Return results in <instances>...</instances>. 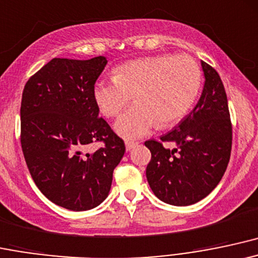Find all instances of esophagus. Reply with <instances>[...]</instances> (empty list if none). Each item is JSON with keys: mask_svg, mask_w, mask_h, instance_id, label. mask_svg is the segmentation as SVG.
Listing matches in <instances>:
<instances>
[{"mask_svg": "<svg viewBox=\"0 0 258 258\" xmlns=\"http://www.w3.org/2000/svg\"><path fill=\"white\" fill-rule=\"evenodd\" d=\"M135 146H138V143H135V141H125L126 151H130V150L134 149Z\"/></svg>", "mask_w": 258, "mask_h": 258, "instance_id": "1", "label": "esophagus"}]
</instances>
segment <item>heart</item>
Wrapping results in <instances>:
<instances>
[{"instance_id": "b5f03b06", "label": "heart", "mask_w": 258, "mask_h": 258, "mask_svg": "<svg viewBox=\"0 0 258 258\" xmlns=\"http://www.w3.org/2000/svg\"><path fill=\"white\" fill-rule=\"evenodd\" d=\"M201 88V71L186 54H156L129 60L113 71L112 80H98L92 95L101 113L115 117L134 96L135 105L114 123L126 140H137L156 126L185 117Z\"/></svg>"}]
</instances>
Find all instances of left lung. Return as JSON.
<instances>
[{
  "label": "left lung",
  "mask_w": 258,
  "mask_h": 258,
  "mask_svg": "<svg viewBox=\"0 0 258 258\" xmlns=\"http://www.w3.org/2000/svg\"><path fill=\"white\" fill-rule=\"evenodd\" d=\"M205 85L199 102L162 141L175 145L166 149L149 140L151 151L146 167L150 187L161 201L189 206L201 201L221 181L231 151V123L227 94L221 77L201 60Z\"/></svg>",
  "instance_id": "8db88e82"
}]
</instances>
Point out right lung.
<instances>
[{"mask_svg": "<svg viewBox=\"0 0 258 258\" xmlns=\"http://www.w3.org/2000/svg\"><path fill=\"white\" fill-rule=\"evenodd\" d=\"M106 57L53 58L25 84L20 106V143L36 186L53 204L88 211L105 201L125 145L94 100ZM105 145L86 153L90 143Z\"/></svg>", "mask_w": 258, "mask_h": 258, "instance_id": "1", "label": "right lung"}]
</instances>
